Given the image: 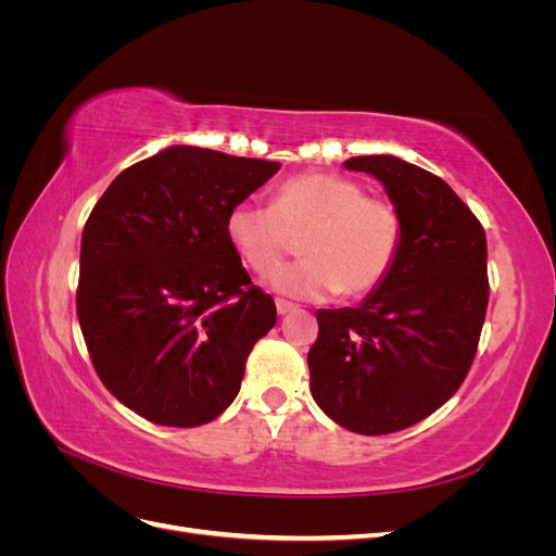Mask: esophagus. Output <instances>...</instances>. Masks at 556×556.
<instances>
[{
  "mask_svg": "<svg viewBox=\"0 0 556 556\" xmlns=\"http://www.w3.org/2000/svg\"><path fill=\"white\" fill-rule=\"evenodd\" d=\"M276 311H278V315H288V313L296 311V304H292V301H288V299H276Z\"/></svg>",
  "mask_w": 556,
  "mask_h": 556,
  "instance_id": "esophagus-1",
  "label": "esophagus"
}]
</instances>
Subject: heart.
<instances>
[{
    "label": "heart",
    "mask_w": 556,
    "mask_h": 556,
    "mask_svg": "<svg viewBox=\"0 0 556 556\" xmlns=\"http://www.w3.org/2000/svg\"><path fill=\"white\" fill-rule=\"evenodd\" d=\"M231 248L266 276L302 237L304 261L277 269L271 288L296 299L339 292L357 299L392 274L403 243V217L392 199L366 194L359 180L311 172L285 180L271 204L239 201L225 220Z\"/></svg>",
    "instance_id": "b5f03b06"
}]
</instances>
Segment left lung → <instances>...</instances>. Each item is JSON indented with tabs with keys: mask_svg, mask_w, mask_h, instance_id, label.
<instances>
[{
	"mask_svg": "<svg viewBox=\"0 0 556 556\" xmlns=\"http://www.w3.org/2000/svg\"><path fill=\"white\" fill-rule=\"evenodd\" d=\"M403 217L392 274L357 308L317 311L311 394L336 425L382 435L408 429L459 390L476 359L490 280L478 217L450 185L392 155L350 157Z\"/></svg>",
	"mask_w": 556,
	"mask_h": 556,
	"instance_id": "1",
	"label": "left lung"
}]
</instances>
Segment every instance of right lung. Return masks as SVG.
Listing matches in <instances>:
<instances>
[{"mask_svg":"<svg viewBox=\"0 0 556 556\" xmlns=\"http://www.w3.org/2000/svg\"><path fill=\"white\" fill-rule=\"evenodd\" d=\"M278 162L172 146L131 164L80 241L76 313L99 380L162 427H201L237 399L276 304L231 248V206Z\"/></svg>","mask_w":556,"mask_h":556,"instance_id":"obj_1","label":"right lung"}]
</instances>
